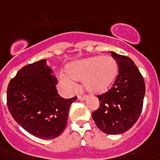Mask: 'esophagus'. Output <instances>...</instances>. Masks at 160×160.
<instances>
[{"label":"esophagus","mask_w":160,"mask_h":160,"mask_svg":"<svg viewBox=\"0 0 160 160\" xmlns=\"http://www.w3.org/2000/svg\"><path fill=\"white\" fill-rule=\"evenodd\" d=\"M88 99V95H83V96H81V95H78V100L79 101H85Z\"/></svg>","instance_id":"esophagus-1"}]
</instances>
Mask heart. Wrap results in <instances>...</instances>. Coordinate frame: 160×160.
<instances>
[{"mask_svg": "<svg viewBox=\"0 0 160 160\" xmlns=\"http://www.w3.org/2000/svg\"><path fill=\"white\" fill-rule=\"evenodd\" d=\"M118 63L109 55L92 56L66 66V74L59 75V82L68 91L77 88L76 81H82L87 91L94 94L107 90L118 75Z\"/></svg>", "mask_w": 160, "mask_h": 160, "instance_id": "1", "label": "heart"}]
</instances>
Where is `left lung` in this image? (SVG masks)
<instances>
[{
  "instance_id": "obj_1",
  "label": "left lung",
  "mask_w": 160,
  "mask_h": 160,
  "mask_svg": "<svg viewBox=\"0 0 160 160\" xmlns=\"http://www.w3.org/2000/svg\"><path fill=\"white\" fill-rule=\"evenodd\" d=\"M110 53L118 63V75L107 93L97 95L100 107L92 117L101 131L118 135L129 130L140 117L146 88L144 79L132 59Z\"/></svg>"
}]
</instances>
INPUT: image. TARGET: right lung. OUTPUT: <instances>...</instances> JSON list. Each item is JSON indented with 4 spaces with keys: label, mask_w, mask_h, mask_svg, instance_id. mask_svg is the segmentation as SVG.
<instances>
[{
    "label": "right lung",
    "mask_w": 160,
    "mask_h": 160,
    "mask_svg": "<svg viewBox=\"0 0 160 160\" xmlns=\"http://www.w3.org/2000/svg\"><path fill=\"white\" fill-rule=\"evenodd\" d=\"M46 59L21 68L7 91L12 117L27 132L44 140L54 139L66 129L71 105L56 89L57 78Z\"/></svg>",
    "instance_id": "right-lung-1"
}]
</instances>
